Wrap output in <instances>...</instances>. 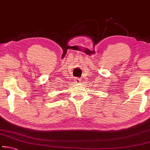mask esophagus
Here are the masks:
<instances>
[{
	"label": "esophagus",
	"instance_id": "1",
	"mask_svg": "<svg viewBox=\"0 0 150 150\" xmlns=\"http://www.w3.org/2000/svg\"><path fill=\"white\" fill-rule=\"evenodd\" d=\"M75 82L76 83H80L81 82V79L79 78H75Z\"/></svg>",
	"mask_w": 150,
	"mask_h": 150
}]
</instances>
